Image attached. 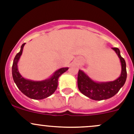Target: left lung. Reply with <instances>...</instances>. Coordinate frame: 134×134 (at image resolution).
Masks as SVG:
<instances>
[{"label":"left lung","mask_w":134,"mask_h":134,"mask_svg":"<svg viewBox=\"0 0 134 134\" xmlns=\"http://www.w3.org/2000/svg\"><path fill=\"white\" fill-rule=\"evenodd\" d=\"M115 52L121 63V75L110 82H98L93 80L82 70L78 71V87L85 96L94 100H106L115 95L120 89L124 86L126 80V65L125 59L121 56L118 48H111Z\"/></svg>","instance_id":"left-lung-1"}]
</instances>
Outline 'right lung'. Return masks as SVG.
<instances>
[{
  "label": "right lung",
  "mask_w": 134,
  "mask_h": 134,
  "mask_svg": "<svg viewBox=\"0 0 134 134\" xmlns=\"http://www.w3.org/2000/svg\"><path fill=\"white\" fill-rule=\"evenodd\" d=\"M23 43L19 52L16 54L12 65V76L14 82L19 90L29 98L34 100H41L49 97L55 92L58 87V78L63 73L69 69V67L59 69L54 72L50 78L41 81H34L26 79L19 73L18 70V62L22 55Z\"/></svg>",
  "instance_id": "1"
}]
</instances>
